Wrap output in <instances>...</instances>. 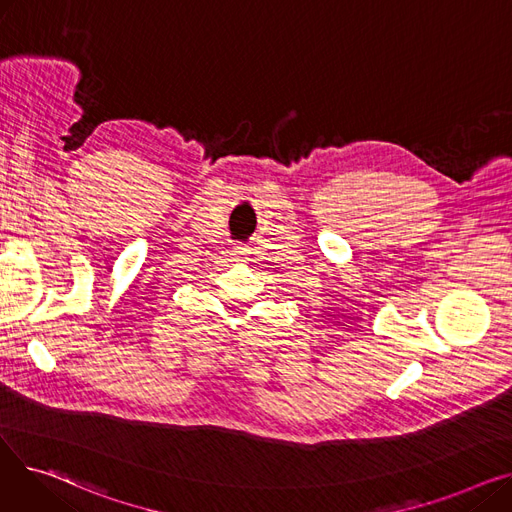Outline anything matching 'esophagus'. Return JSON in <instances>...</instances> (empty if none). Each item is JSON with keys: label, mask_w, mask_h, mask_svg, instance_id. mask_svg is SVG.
<instances>
[{"label": "esophagus", "mask_w": 512, "mask_h": 512, "mask_svg": "<svg viewBox=\"0 0 512 512\" xmlns=\"http://www.w3.org/2000/svg\"><path fill=\"white\" fill-rule=\"evenodd\" d=\"M232 255L238 261H245L251 255V249L245 245V242H238V245H234V249H232Z\"/></svg>", "instance_id": "34e87169"}]
</instances>
